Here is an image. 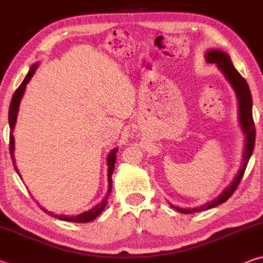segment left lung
<instances>
[{
	"label": "left lung",
	"mask_w": 263,
	"mask_h": 263,
	"mask_svg": "<svg viewBox=\"0 0 263 263\" xmlns=\"http://www.w3.org/2000/svg\"><path fill=\"white\" fill-rule=\"evenodd\" d=\"M206 61L210 62V64H216L219 69L224 74V77L229 80L231 86L233 87L235 94L238 97L239 102V118H240V124H241L242 131L245 135H246V148H245L243 153V163L242 167L240 168L238 175L235 176L234 181L231 183L230 186H228L222 194H220L216 199L209 202L199 208H194V209H182L172 205L175 210H177L181 213H195L198 211H204L208 210V209L215 208L219 204L224 203L228 201V199L233 195L235 189L238 188V185L241 181L243 173L246 171L247 163L249 161V158L252 157L253 149H254L255 145V125H254V119H253V114H252V106H253V100L251 95V90H249V87L240 73L237 69L234 68V66L231 61L229 54L221 52L219 50H209L205 53Z\"/></svg>",
	"instance_id": "1"
}]
</instances>
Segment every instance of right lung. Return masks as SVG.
<instances>
[{"mask_svg":"<svg viewBox=\"0 0 263 263\" xmlns=\"http://www.w3.org/2000/svg\"><path fill=\"white\" fill-rule=\"evenodd\" d=\"M38 65H33L32 67L30 68L28 75H26L25 79L23 80V82L21 83V86L16 89L15 94L12 95V99L10 102V106H9V126H10V138H9V148H10V155H11V160H12V163H14V167L16 169V172L18 173L17 171V167L15 164V158H14V136H12V130H14V126H15V123H16V119H17V112H18V106L21 103V99L22 96L24 94V90H25V86L28 84V82L31 80V78L33 77V74L35 72V69H37ZM116 153H117V148H115L111 151V153L109 154L108 157V166H109V174H108V181H109V190H108V194H106L105 198L103 199V202L97 204L95 208H92L91 210H89L87 212H83L81 215L79 216H73V217H69V216H64V215H54L53 212H50L45 210V209H43L44 212H46L47 215H50L51 217H54L58 218V219H61V220H66V221H73V222H88V221H91L92 219H95V218L100 215V213L104 210V208L106 205V202H108V197L111 193V188H112V180H111V175H112L114 173V169H115V163H116ZM20 175V174H18Z\"/></svg>","mask_w":263,"mask_h":263,"instance_id":"right-lung-1","label":"right lung"}]
</instances>
